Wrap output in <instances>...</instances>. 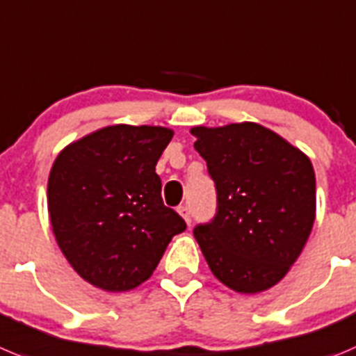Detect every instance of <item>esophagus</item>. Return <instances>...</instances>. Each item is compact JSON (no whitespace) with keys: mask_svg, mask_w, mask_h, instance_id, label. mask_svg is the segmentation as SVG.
<instances>
[{"mask_svg":"<svg viewBox=\"0 0 356 356\" xmlns=\"http://www.w3.org/2000/svg\"><path fill=\"white\" fill-rule=\"evenodd\" d=\"M177 211H179V214H181V216L184 218V222L188 223V225H190V223H191V211H190V207L181 206Z\"/></svg>","mask_w":356,"mask_h":356,"instance_id":"esophagus-1","label":"esophagus"}]
</instances>
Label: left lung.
I'll list each match as a JSON object with an SVG mask.
<instances>
[{
  "instance_id": "obj_1",
  "label": "left lung",
  "mask_w": 356,
  "mask_h": 356,
  "mask_svg": "<svg viewBox=\"0 0 356 356\" xmlns=\"http://www.w3.org/2000/svg\"><path fill=\"white\" fill-rule=\"evenodd\" d=\"M216 186V216L195 227L211 271L236 293L255 294L286 277L316 220L310 159L255 122L191 129Z\"/></svg>"
}]
</instances>
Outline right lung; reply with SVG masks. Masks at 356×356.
Listing matches in <instances>:
<instances>
[{"label": "right lung", "mask_w": 356, "mask_h": 356, "mask_svg": "<svg viewBox=\"0 0 356 356\" xmlns=\"http://www.w3.org/2000/svg\"><path fill=\"white\" fill-rule=\"evenodd\" d=\"M174 131L117 124L72 142L54 159L47 209L54 238L76 273L110 293L154 273L186 223L161 198L156 174Z\"/></svg>", "instance_id": "add662e5"}]
</instances>
